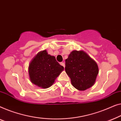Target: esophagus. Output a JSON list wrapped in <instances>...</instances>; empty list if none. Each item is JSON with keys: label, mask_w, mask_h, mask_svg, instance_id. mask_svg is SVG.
<instances>
[{"label": "esophagus", "mask_w": 121, "mask_h": 121, "mask_svg": "<svg viewBox=\"0 0 121 121\" xmlns=\"http://www.w3.org/2000/svg\"><path fill=\"white\" fill-rule=\"evenodd\" d=\"M60 64L61 65V66H62L63 67H65V63H64V62H60Z\"/></svg>", "instance_id": "esophagus-1"}]
</instances>
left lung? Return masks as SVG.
Instances as JSON below:
<instances>
[{
    "instance_id": "8db88e82",
    "label": "left lung",
    "mask_w": 121,
    "mask_h": 121,
    "mask_svg": "<svg viewBox=\"0 0 121 121\" xmlns=\"http://www.w3.org/2000/svg\"><path fill=\"white\" fill-rule=\"evenodd\" d=\"M65 71L72 85L85 91L94 84L99 73L96 62L83 50H73L65 60Z\"/></svg>"
}]
</instances>
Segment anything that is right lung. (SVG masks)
Instances as JSON below:
<instances>
[{
  "mask_svg": "<svg viewBox=\"0 0 121 121\" xmlns=\"http://www.w3.org/2000/svg\"><path fill=\"white\" fill-rule=\"evenodd\" d=\"M64 67L47 50L39 52L30 61L28 67L30 79L33 84L46 89L52 86Z\"/></svg>",
  "mask_w": 121,
  "mask_h": 121,
  "instance_id": "add662e5",
  "label": "right lung"
}]
</instances>
